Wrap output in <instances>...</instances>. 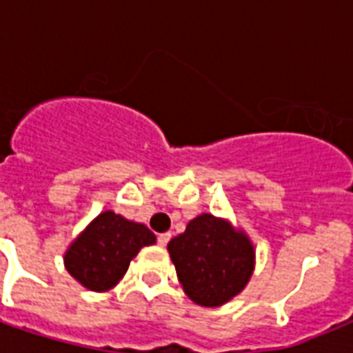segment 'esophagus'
I'll return each instance as SVG.
<instances>
[{
  "mask_svg": "<svg viewBox=\"0 0 353 353\" xmlns=\"http://www.w3.org/2000/svg\"><path fill=\"white\" fill-rule=\"evenodd\" d=\"M170 232H163V234H159L157 236V243H159L161 247H165L166 243H168V241H170Z\"/></svg>",
  "mask_w": 353,
  "mask_h": 353,
  "instance_id": "34e87169",
  "label": "esophagus"
}]
</instances>
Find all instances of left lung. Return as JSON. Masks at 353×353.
I'll return each mask as SVG.
<instances>
[{
    "mask_svg": "<svg viewBox=\"0 0 353 353\" xmlns=\"http://www.w3.org/2000/svg\"><path fill=\"white\" fill-rule=\"evenodd\" d=\"M183 291L198 306L218 307L245 290L256 252L243 229L209 212L188 221L166 245Z\"/></svg>",
    "mask_w": 353,
    "mask_h": 353,
    "instance_id": "obj_1",
    "label": "left lung"
}]
</instances>
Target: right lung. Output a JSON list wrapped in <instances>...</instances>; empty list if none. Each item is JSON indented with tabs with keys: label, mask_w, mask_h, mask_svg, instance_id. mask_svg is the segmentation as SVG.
<instances>
[{
	"label": "right lung",
	"mask_w": 353,
	"mask_h": 353,
	"mask_svg": "<svg viewBox=\"0 0 353 353\" xmlns=\"http://www.w3.org/2000/svg\"><path fill=\"white\" fill-rule=\"evenodd\" d=\"M154 243L155 234L144 223L104 210L69 243L63 265L85 290L102 293L121 282L143 247Z\"/></svg>",
	"instance_id": "add662e5"
}]
</instances>
